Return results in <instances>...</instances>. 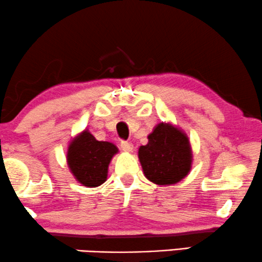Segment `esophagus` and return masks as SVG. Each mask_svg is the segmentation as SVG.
<instances>
[{
	"label": "esophagus",
	"mask_w": 262,
	"mask_h": 262,
	"mask_svg": "<svg viewBox=\"0 0 262 262\" xmlns=\"http://www.w3.org/2000/svg\"><path fill=\"white\" fill-rule=\"evenodd\" d=\"M120 146H121V148H122V150H124V152H132V150H133V143L132 142L121 141Z\"/></svg>",
	"instance_id": "obj_1"
}]
</instances>
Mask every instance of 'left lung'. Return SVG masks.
<instances>
[{
  "mask_svg": "<svg viewBox=\"0 0 262 262\" xmlns=\"http://www.w3.org/2000/svg\"><path fill=\"white\" fill-rule=\"evenodd\" d=\"M146 178L158 185H171L185 178L191 169L192 150L185 133L169 123H159L139 148Z\"/></svg>",
  "mask_w": 262,
  "mask_h": 262,
  "instance_id": "left-lung-1",
  "label": "left lung"
}]
</instances>
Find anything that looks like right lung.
I'll return each instance as SVG.
<instances>
[{
	"instance_id": "add662e5",
	"label": "right lung",
	"mask_w": 262,
	"mask_h": 262,
	"mask_svg": "<svg viewBox=\"0 0 262 262\" xmlns=\"http://www.w3.org/2000/svg\"><path fill=\"white\" fill-rule=\"evenodd\" d=\"M117 152L114 143L97 141L93 134L84 130L70 143L68 165L80 184L96 187L106 180L110 160Z\"/></svg>"
}]
</instances>
